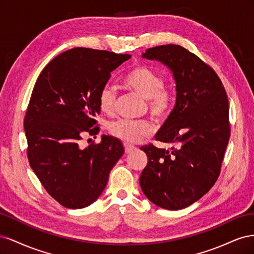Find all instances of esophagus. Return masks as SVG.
I'll list each match as a JSON object with an SVG mask.
<instances>
[{"label":"esophagus","mask_w":254,"mask_h":254,"mask_svg":"<svg viewBox=\"0 0 254 254\" xmlns=\"http://www.w3.org/2000/svg\"><path fill=\"white\" fill-rule=\"evenodd\" d=\"M124 147H125V152H126V153L132 152V151L135 149L134 146L130 145V144H128V143H125V144H124Z\"/></svg>","instance_id":"34e87169"}]
</instances>
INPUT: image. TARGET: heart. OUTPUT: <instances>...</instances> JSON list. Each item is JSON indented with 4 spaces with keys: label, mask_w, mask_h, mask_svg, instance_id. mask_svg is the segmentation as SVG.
Instances as JSON below:
<instances>
[{
    "label": "heart",
    "mask_w": 254,
    "mask_h": 254,
    "mask_svg": "<svg viewBox=\"0 0 254 254\" xmlns=\"http://www.w3.org/2000/svg\"><path fill=\"white\" fill-rule=\"evenodd\" d=\"M123 84L148 101L151 113L157 118H164L170 112L173 104V93L170 89L163 88V79L147 65H135L124 75ZM115 91L112 87L105 86L98 97L99 109L110 114L115 106ZM109 132L127 143H135L152 131V126L146 121L117 120L108 125Z\"/></svg>",
    "instance_id": "1"
}]
</instances>
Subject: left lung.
I'll use <instances>...</instances> for the list:
<instances>
[{"label": "left lung", "mask_w": 254, "mask_h": 254, "mask_svg": "<svg viewBox=\"0 0 254 254\" xmlns=\"http://www.w3.org/2000/svg\"><path fill=\"white\" fill-rule=\"evenodd\" d=\"M170 68L176 83V105L153 145L141 149L148 158L140 177L144 195L166 210H181L200 199L216 182L230 137L229 102L212 67L180 45L146 50L142 55Z\"/></svg>", "instance_id": "8db88e82"}]
</instances>
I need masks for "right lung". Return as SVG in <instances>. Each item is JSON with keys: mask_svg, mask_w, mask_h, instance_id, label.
Instances as JSON below:
<instances>
[{"mask_svg": "<svg viewBox=\"0 0 254 254\" xmlns=\"http://www.w3.org/2000/svg\"><path fill=\"white\" fill-rule=\"evenodd\" d=\"M130 57L75 48L54 58L35 83L24 120L28 161L48 193L68 209L93 203L124 153L112 135L86 148L79 141L97 134L99 93L110 73Z\"/></svg>", "mask_w": 254, "mask_h": 254, "instance_id": "add662e5", "label": "right lung"}]
</instances>
